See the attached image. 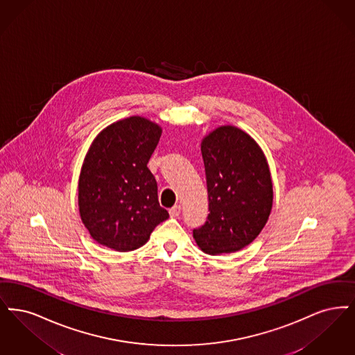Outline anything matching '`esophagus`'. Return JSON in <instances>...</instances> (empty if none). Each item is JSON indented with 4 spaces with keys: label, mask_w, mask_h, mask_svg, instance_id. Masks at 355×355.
I'll list each match as a JSON object with an SVG mask.
<instances>
[{
    "label": "esophagus",
    "mask_w": 355,
    "mask_h": 355,
    "mask_svg": "<svg viewBox=\"0 0 355 355\" xmlns=\"http://www.w3.org/2000/svg\"><path fill=\"white\" fill-rule=\"evenodd\" d=\"M182 214V207L180 205H173L170 209L171 217H178Z\"/></svg>",
    "instance_id": "34e87169"
}]
</instances>
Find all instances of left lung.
<instances>
[{"mask_svg":"<svg viewBox=\"0 0 355 355\" xmlns=\"http://www.w3.org/2000/svg\"><path fill=\"white\" fill-rule=\"evenodd\" d=\"M209 215L193 230L207 254L233 253L265 227L273 205L268 160L257 141L234 125H220L201 140Z\"/></svg>","mask_w":355,"mask_h":355,"instance_id":"obj_1","label":"left lung"}]
</instances>
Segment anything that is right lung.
Masks as SVG:
<instances>
[{
  "label": "right lung",
  "mask_w": 355,
  "mask_h": 355,
  "mask_svg": "<svg viewBox=\"0 0 355 355\" xmlns=\"http://www.w3.org/2000/svg\"><path fill=\"white\" fill-rule=\"evenodd\" d=\"M160 137L159 124L137 115L110 124L94 139L80 168L78 207L98 244L135 250L170 217L147 167Z\"/></svg>",
  "instance_id": "right-lung-1"
}]
</instances>
